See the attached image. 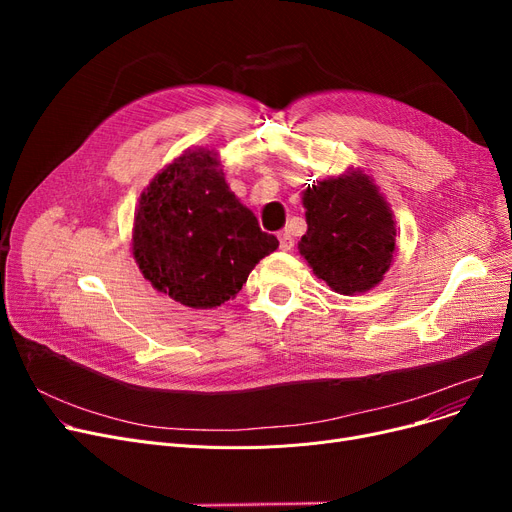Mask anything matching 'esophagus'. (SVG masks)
Segmentation results:
<instances>
[{"label": "esophagus", "mask_w": 512, "mask_h": 512, "mask_svg": "<svg viewBox=\"0 0 512 512\" xmlns=\"http://www.w3.org/2000/svg\"><path fill=\"white\" fill-rule=\"evenodd\" d=\"M280 249L282 251H290L292 247H294V238H292V232L290 230H284V232H280Z\"/></svg>", "instance_id": "esophagus-1"}]
</instances>
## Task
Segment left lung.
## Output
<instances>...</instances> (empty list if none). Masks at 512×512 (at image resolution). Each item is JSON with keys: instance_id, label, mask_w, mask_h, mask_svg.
<instances>
[{"instance_id": "1", "label": "left lung", "mask_w": 512, "mask_h": 512, "mask_svg": "<svg viewBox=\"0 0 512 512\" xmlns=\"http://www.w3.org/2000/svg\"><path fill=\"white\" fill-rule=\"evenodd\" d=\"M307 232L299 251L317 278L340 294L378 284L394 257V220L369 176L328 178L303 193Z\"/></svg>"}]
</instances>
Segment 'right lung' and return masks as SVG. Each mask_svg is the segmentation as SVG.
<instances>
[{
    "mask_svg": "<svg viewBox=\"0 0 512 512\" xmlns=\"http://www.w3.org/2000/svg\"><path fill=\"white\" fill-rule=\"evenodd\" d=\"M278 238L228 188L211 151H186L157 174L134 213L132 253L143 276L170 299L220 307L236 297Z\"/></svg>",
    "mask_w": 512,
    "mask_h": 512,
    "instance_id": "obj_1",
    "label": "right lung"
}]
</instances>
